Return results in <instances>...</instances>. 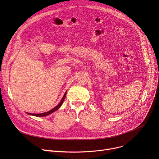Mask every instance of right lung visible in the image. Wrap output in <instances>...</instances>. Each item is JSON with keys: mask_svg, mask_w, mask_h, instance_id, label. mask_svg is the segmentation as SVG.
Returning <instances> with one entry per match:
<instances>
[{"mask_svg": "<svg viewBox=\"0 0 159 159\" xmlns=\"http://www.w3.org/2000/svg\"><path fill=\"white\" fill-rule=\"evenodd\" d=\"M66 93H67V91H66V93H64V96H63V97H62V100H61V101L60 102V103L58 104L57 106H55L54 108H53L52 110H50V111H48V112L43 113H39V114H36V113H27V114H28V115H31L35 116H47V115H49V114H51V113H53L54 111H55L56 110H57L58 109V108H59V107L61 106V105L62 104V103H63V102H64V99H65L66 95Z\"/></svg>", "mask_w": 159, "mask_h": 159, "instance_id": "right-lung-1", "label": "right lung"}]
</instances>
